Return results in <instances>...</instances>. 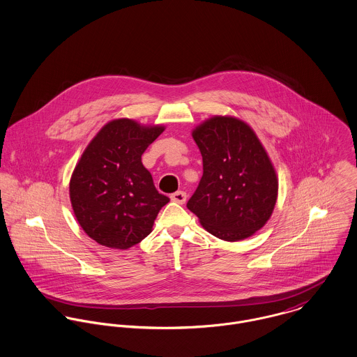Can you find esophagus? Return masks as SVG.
I'll use <instances>...</instances> for the list:
<instances>
[{"instance_id":"esophagus-1","label":"esophagus","mask_w":357,"mask_h":357,"mask_svg":"<svg viewBox=\"0 0 357 357\" xmlns=\"http://www.w3.org/2000/svg\"><path fill=\"white\" fill-rule=\"evenodd\" d=\"M170 199H172L173 202H176V204H185V201H187V194L183 192V191H177V192L172 194Z\"/></svg>"}]
</instances>
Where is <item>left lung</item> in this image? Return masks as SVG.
Wrapping results in <instances>:
<instances>
[{
	"label": "left lung",
	"mask_w": 357,
	"mask_h": 357,
	"mask_svg": "<svg viewBox=\"0 0 357 357\" xmlns=\"http://www.w3.org/2000/svg\"><path fill=\"white\" fill-rule=\"evenodd\" d=\"M192 137L202 153L204 176L187 207L218 239L252 236L271 218L279 188L255 130L239 118L215 115L198 125Z\"/></svg>",
	"instance_id": "left-lung-1"
}]
</instances>
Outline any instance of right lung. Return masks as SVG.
Here are the masks:
<instances>
[{
    "label": "right lung",
    "instance_id": "1",
    "mask_svg": "<svg viewBox=\"0 0 357 357\" xmlns=\"http://www.w3.org/2000/svg\"><path fill=\"white\" fill-rule=\"evenodd\" d=\"M163 130V125L112 119L81 155L70 180V201L82 229L99 245L126 250L140 243L170 201L156 191L142 162Z\"/></svg>",
    "mask_w": 357,
    "mask_h": 357
}]
</instances>
